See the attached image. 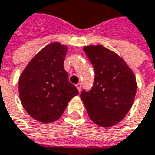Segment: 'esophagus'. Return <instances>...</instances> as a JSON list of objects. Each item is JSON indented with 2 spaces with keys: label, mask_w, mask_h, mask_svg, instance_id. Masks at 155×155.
Masks as SVG:
<instances>
[{
  "label": "esophagus",
  "mask_w": 155,
  "mask_h": 155,
  "mask_svg": "<svg viewBox=\"0 0 155 155\" xmlns=\"http://www.w3.org/2000/svg\"><path fill=\"white\" fill-rule=\"evenodd\" d=\"M76 87H77V89H78V91H79V92H81V89H82V84H76Z\"/></svg>",
  "instance_id": "obj_1"
}]
</instances>
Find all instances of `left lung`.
Returning a JSON list of instances; mask_svg holds the SVG:
<instances>
[{
    "instance_id": "left-lung-1",
    "label": "left lung",
    "mask_w": 155,
    "mask_h": 155,
    "mask_svg": "<svg viewBox=\"0 0 155 155\" xmlns=\"http://www.w3.org/2000/svg\"><path fill=\"white\" fill-rule=\"evenodd\" d=\"M94 66L92 89L83 90L81 99L93 122L103 127L121 122L131 109L136 94L132 70L116 53L102 45L84 48Z\"/></svg>"
}]
</instances>
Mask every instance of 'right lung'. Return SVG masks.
<instances>
[{"mask_svg":"<svg viewBox=\"0 0 155 155\" xmlns=\"http://www.w3.org/2000/svg\"><path fill=\"white\" fill-rule=\"evenodd\" d=\"M67 47L59 42L47 45L29 62L19 79V94L25 111L36 121L58 120L70 100L78 95L69 82L63 61Z\"/></svg>","mask_w":155,"mask_h":155,"instance_id":"right-lung-1","label":"right lung"}]
</instances>
